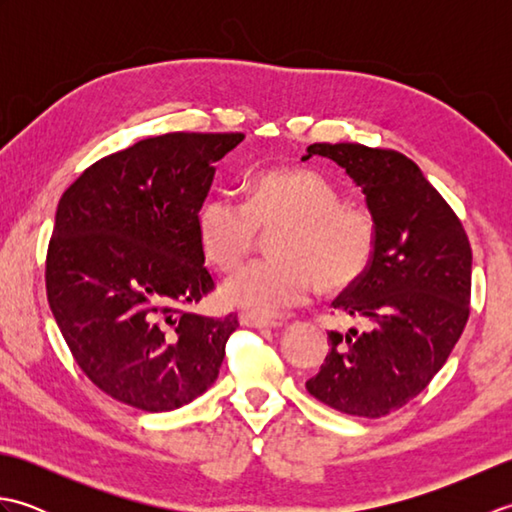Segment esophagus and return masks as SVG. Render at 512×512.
Here are the masks:
<instances>
[{"label":"esophagus","instance_id":"1","mask_svg":"<svg viewBox=\"0 0 512 512\" xmlns=\"http://www.w3.org/2000/svg\"><path fill=\"white\" fill-rule=\"evenodd\" d=\"M239 323L246 325V328H257V330L281 328V321H270V319H262V317H253V314H242V317H239Z\"/></svg>","mask_w":512,"mask_h":512}]
</instances>
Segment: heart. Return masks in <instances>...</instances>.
Returning <instances> with one entry per match:
<instances>
[{
  "mask_svg": "<svg viewBox=\"0 0 512 512\" xmlns=\"http://www.w3.org/2000/svg\"><path fill=\"white\" fill-rule=\"evenodd\" d=\"M262 228L273 231L275 259L250 262L228 277L222 299L262 319L308 301L314 284L347 290L372 266L378 244L374 215L343 204L341 191L312 169H268L248 198L215 193L195 215L204 257L220 270L235 268L253 250Z\"/></svg>",
  "mask_w": 512,
  "mask_h": 512,
  "instance_id": "obj_1",
  "label": "heart"
}]
</instances>
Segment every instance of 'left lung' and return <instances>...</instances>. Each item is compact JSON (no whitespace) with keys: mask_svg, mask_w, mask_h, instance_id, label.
I'll return each mask as SVG.
<instances>
[{"mask_svg":"<svg viewBox=\"0 0 512 512\" xmlns=\"http://www.w3.org/2000/svg\"><path fill=\"white\" fill-rule=\"evenodd\" d=\"M312 156L334 160L361 187L378 244L365 277L332 303L367 328L328 332L330 352L306 387L336 411L380 418L416 398L462 336L471 244L447 200L398 151L314 143L301 160Z\"/></svg>","mask_w":512,"mask_h":512,"instance_id":"left-lung-1","label":"left lung"}]
</instances>
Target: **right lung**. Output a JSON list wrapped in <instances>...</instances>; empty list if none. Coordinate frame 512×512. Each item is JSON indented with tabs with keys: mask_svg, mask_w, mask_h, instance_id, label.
Instances as JSON below:
<instances>
[{
	"mask_svg": "<svg viewBox=\"0 0 512 512\" xmlns=\"http://www.w3.org/2000/svg\"><path fill=\"white\" fill-rule=\"evenodd\" d=\"M244 134L173 132L85 169L61 195L46 257L50 310L107 396L171 411L220 374L237 314L189 308L215 288L195 231L215 162Z\"/></svg>",
	"mask_w": 512,
	"mask_h": 512,
	"instance_id": "obj_1",
	"label": "right lung"
}]
</instances>
